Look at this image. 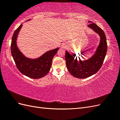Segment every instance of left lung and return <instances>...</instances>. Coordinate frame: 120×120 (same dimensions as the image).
Returning <instances> with one entry per match:
<instances>
[{
    "label": "left lung",
    "instance_id": "8db88e82",
    "mask_svg": "<svg viewBox=\"0 0 120 120\" xmlns=\"http://www.w3.org/2000/svg\"><path fill=\"white\" fill-rule=\"evenodd\" d=\"M89 22L90 23L88 26L100 37L99 45L93 55L88 60H78L77 59H75L74 56L66 51L65 59L68 71L74 77L79 79L90 77L99 71L107 53V39L104 31L95 23H92L90 21Z\"/></svg>",
    "mask_w": 120,
    "mask_h": 120
}]
</instances>
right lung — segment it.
Here are the masks:
<instances>
[{"instance_id": "add662e5", "label": "right lung", "mask_w": 120, "mask_h": 120, "mask_svg": "<svg viewBox=\"0 0 120 120\" xmlns=\"http://www.w3.org/2000/svg\"><path fill=\"white\" fill-rule=\"evenodd\" d=\"M22 26V24H21L14 32L12 38L11 52L13 59L18 70L23 75L31 79L41 78L49 73L52 66L53 57L59 48L49 50L37 59L26 57L20 52L17 45V37Z\"/></svg>"}]
</instances>
